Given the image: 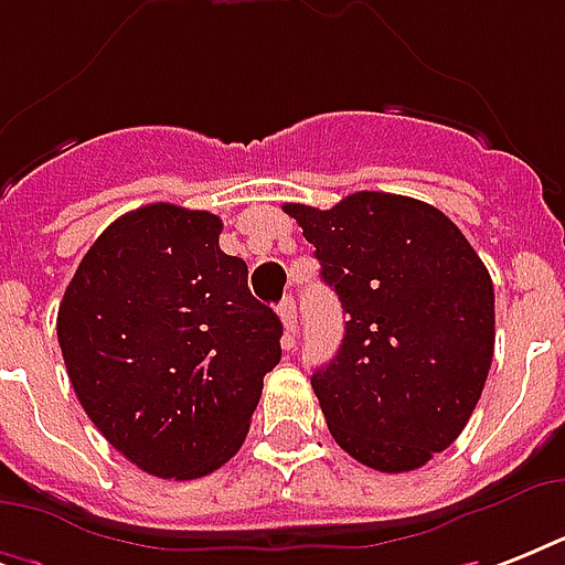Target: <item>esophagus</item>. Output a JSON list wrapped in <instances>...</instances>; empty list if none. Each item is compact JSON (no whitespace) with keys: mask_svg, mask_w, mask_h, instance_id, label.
Masks as SVG:
<instances>
[{"mask_svg":"<svg viewBox=\"0 0 565 565\" xmlns=\"http://www.w3.org/2000/svg\"><path fill=\"white\" fill-rule=\"evenodd\" d=\"M278 313H281L284 322V345L290 349V345L296 343V328H299V313H296V301H292V296H287V299L281 301Z\"/></svg>","mask_w":565,"mask_h":565,"instance_id":"esophagus-1","label":"esophagus"}]
</instances>
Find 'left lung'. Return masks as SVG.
<instances>
[{"mask_svg":"<svg viewBox=\"0 0 565 565\" xmlns=\"http://www.w3.org/2000/svg\"><path fill=\"white\" fill-rule=\"evenodd\" d=\"M345 313L334 361L310 384L337 446L377 472L446 451L481 398L495 349V292L463 231L434 204L345 195L331 211L284 204Z\"/></svg>","mask_w":565,"mask_h":565,"instance_id":"obj_1","label":"left lung"}]
</instances>
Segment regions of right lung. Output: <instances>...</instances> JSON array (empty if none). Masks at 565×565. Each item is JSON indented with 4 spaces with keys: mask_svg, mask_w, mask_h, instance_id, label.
Segmentation results:
<instances>
[{
    "mask_svg": "<svg viewBox=\"0 0 565 565\" xmlns=\"http://www.w3.org/2000/svg\"><path fill=\"white\" fill-rule=\"evenodd\" d=\"M222 220L154 202L87 248L57 308V343L84 413L154 478L193 481L237 455L281 361V319L248 292Z\"/></svg>",
    "mask_w": 565,
    "mask_h": 565,
    "instance_id": "right-lung-1",
    "label": "right lung"
}]
</instances>
